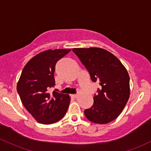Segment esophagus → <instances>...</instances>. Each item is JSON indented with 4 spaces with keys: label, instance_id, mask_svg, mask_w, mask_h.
<instances>
[{
    "label": "esophagus",
    "instance_id": "34e87169",
    "mask_svg": "<svg viewBox=\"0 0 151 151\" xmlns=\"http://www.w3.org/2000/svg\"><path fill=\"white\" fill-rule=\"evenodd\" d=\"M78 94H72V97L74 98H77V97H78Z\"/></svg>",
    "mask_w": 151,
    "mask_h": 151
}]
</instances>
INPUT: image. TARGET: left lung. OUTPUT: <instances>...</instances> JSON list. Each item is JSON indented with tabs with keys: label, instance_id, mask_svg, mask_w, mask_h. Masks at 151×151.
<instances>
[{
	"label": "left lung",
	"instance_id": "left-lung-1",
	"mask_svg": "<svg viewBox=\"0 0 151 151\" xmlns=\"http://www.w3.org/2000/svg\"><path fill=\"white\" fill-rule=\"evenodd\" d=\"M74 54L87 68L93 82L101 87L94 104L84 110L89 121L108 123L121 113L130 97V77L126 68L110 51L97 47L74 48Z\"/></svg>",
	"mask_w": 151,
	"mask_h": 151
}]
</instances>
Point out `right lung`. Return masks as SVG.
Returning <instances> with one entry per match:
<instances>
[{"mask_svg": "<svg viewBox=\"0 0 151 151\" xmlns=\"http://www.w3.org/2000/svg\"><path fill=\"white\" fill-rule=\"evenodd\" d=\"M71 49H49L36 54L21 72L17 91L22 104L39 123L52 124L60 120L70 103L69 94L48 89L55 85L56 64Z\"/></svg>", "mask_w": 151, "mask_h": 151, "instance_id": "add662e5", "label": "right lung"}]
</instances>
